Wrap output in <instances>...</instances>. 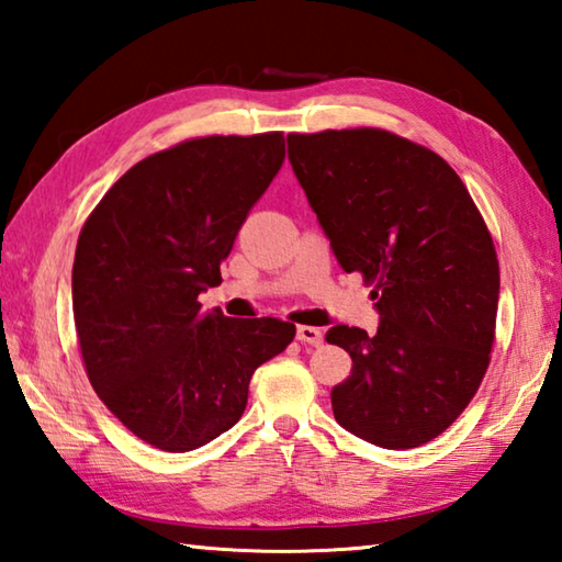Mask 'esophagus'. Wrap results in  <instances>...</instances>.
<instances>
[{
	"instance_id": "34e87169",
	"label": "esophagus",
	"mask_w": 562,
	"mask_h": 562,
	"mask_svg": "<svg viewBox=\"0 0 562 562\" xmlns=\"http://www.w3.org/2000/svg\"><path fill=\"white\" fill-rule=\"evenodd\" d=\"M297 339L302 341V345L317 347V345H322V339H325V335H322V329H317V327L302 325V327H297Z\"/></svg>"
}]
</instances>
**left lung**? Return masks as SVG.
<instances>
[{
	"label": "left lung",
	"mask_w": 562,
	"mask_h": 562,
	"mask_svg": "<svg viewBox=\"0 0 562 562\" xmlns=\"http://www.w3.org/2000/svg\"><path fill=\"white\" fill-rule=\"evenodd\" d=\"M288 144L341 270L374 284V335L327 331L351 357L331 412L369 443L416 449L449 429L488 369L501 290L488 227L456 170L394 133H292Z\"/></svg>",
	"instance_id": "obj_1"
}]
</instances>
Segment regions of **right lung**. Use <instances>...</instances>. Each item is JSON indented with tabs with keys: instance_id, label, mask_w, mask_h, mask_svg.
I'll use <instances>...</instances> for the list:
<instances>
[{
	"instance_id": "1",
	"label": "right lung",
	"mask_w": 562,
	"mask_h": 562,
	"mask_svg": "<svg viewBox=\"0 0 562 562\" xmlns=\"http://www.w3.org/2000/svg\"><path fill=\"white\" fill-rule=\"evenodd\" d=\"M282 160L278 131L183 140L126 170L81 227L71 300L89 382L160 451H193L235 426L255 369L294 337L290 322L198 302Z\"/></svg>"
}]
</instances>
